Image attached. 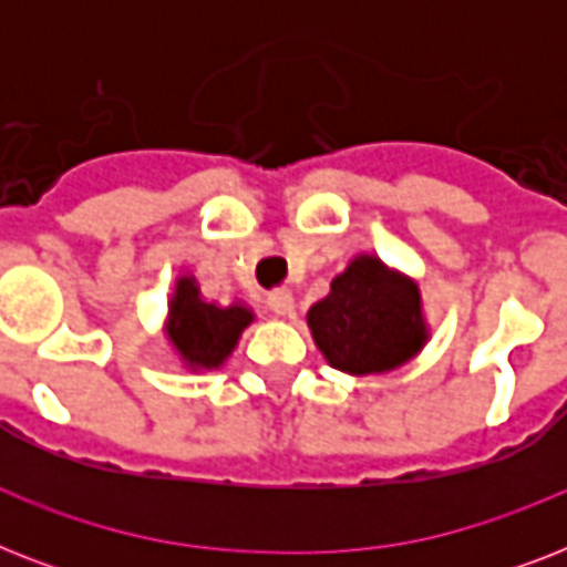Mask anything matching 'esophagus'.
Returning <instances> with one entry per match:
<instances>
[{
    "instance_id": "esophagus-1",
    "label": "esophagus",
    "mask_w": 567,
    "mask_h": 567,
    "mask_svg": "<svg viewBox=\"0 0 567 567\" xmlns=\"http://www.w3.org/2000/svg\"><path fill=\"white\" fill-rule=\"evenodd\" d=\"M267 306H270V311H276V315H282V318H291L293 293L288 291V288H276V291L267 293Z\"/></svg>"
}]
</instances>
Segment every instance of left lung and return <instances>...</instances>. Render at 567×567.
Returning a JSON list of instances; mask_svg holds the SVG:
<instances>
[{
  "mask_svg": "<svg viewBox=\"0 0 567 567\" xmlns=\"http://www.w3.org/2000/svg\"><path fill=\"white\" fill-rule=\"evenodd\" d=\"M309 329L327 362L353 377L394 371L430 338L417 285L377 256H355L332 279L329 297L309 309Z\"/></svg>",
  "mask_w": 567,
  "mask_h": 567,
  "instance_id": "left-lung-1",
  "label": "left lung"
}]
</instances>
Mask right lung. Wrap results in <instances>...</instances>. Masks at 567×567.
Returning <instances> with one entry per match:
<instances>
[{
	"instance_id": "right-lung-1",
	"label": "right lung",
	"mask_w": 567,
	"mask_h": 567,
	"mask_svg": "<svg viewBox=\"0 0 567 567\" xmlns=\"http://www.w3.org/2000/svg\"><path fill=\"white\" fill-rule=\"evenodd\" d=\"M249 323H252V311L247 306L205 302L194 276H179L171 300L167 338L190 371L220 368Z\"/></svg>"
}]
</instances>
